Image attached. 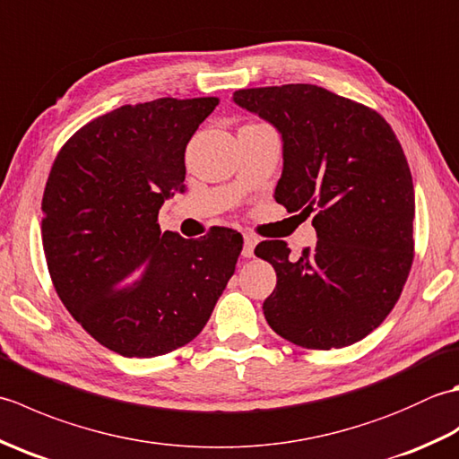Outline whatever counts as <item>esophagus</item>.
Returning <instances> with one entry per match:
<instances>
[{"mask_svg": "<svg viewBox=\"0 0 459 459\" xmlns=\"http://www.w3.org/2000/svg\"><path fill=\"white\" fill-rule=\"evenodd\" d=\"M256 242H258V238L255 235H248V232H247V235H245V247H242V256H245V258L255 256Z\"/></svg>", "mask_w": 459, "mask_h": 459, "instance_id": "1", "label": "esophagus"}]
</instances>
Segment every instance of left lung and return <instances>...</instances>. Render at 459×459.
<instances>
[{
    "label": "left lung",
    "mask_w": 459,
    "mask_h": 459,
    "mask_svg": "<svg viewBox=\"0 0 459 459\" xmlns=\"http://www.w3.org/2000/svg\"><path fill=\"white\" fill-rule=\"evenodd\" d=\"M232 100L281 135L274 199L316 212L317 245L290 258L284 240L255 255L276 270L264 317L306 349H341L383 324L414 258V185L404 152L378 112L316 84L247 89Z\"/></svg>",
    "instance_id": "1"
}]
</instances>
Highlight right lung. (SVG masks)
<instances>
[{
    "mask_svg": "<svg viewBox=\"0 0 459 459\" xmlns=\"http://www.w3.org/2000/svg\"><path fill=\"white\" fill-rule=\"evenodd\" d=\"M219 99H158L99 116L68 140L43 195V248L65 307L122 357L187 345L235 274L242 235L160 230L185 191V148Z\"/></svg>",
    "mask_w": 459,
    "mask_h": 459,
    "instance_id": "obj_1",
    "label": "right lung"
}]
</instances>
